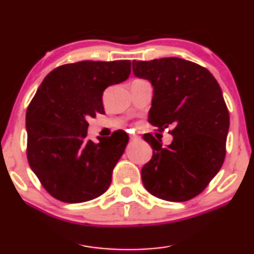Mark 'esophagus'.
I'll use <instances>...</instances> for the list:
<instances>
[{
	"instance_id": "1",
	"label": "esophagus",
	"mask_w": 254,
	"mask_h": 254,
	"mask_svg": "<svg viewBox=\"0 0 254 254\" xmlns=\"http://www.w3.org/2000/svg\"><path fill=\"white\" fill-rule=\"evenodd\" d=\"M130 140H131V141H138V140H140V137H139V135L131 134V135H130Z\"/></svg>"
}]
</instances>
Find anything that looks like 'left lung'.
I'll use <instances>...</instances> for the list:
<instances>
[{
    "instance_id": "8db88e82",
    "label": "left lung",
    "mask_w": 254,
    "mask_h": 254,
    "mask_svg": "<svg viewBox=\"0 0 254 254\" xmlns=\"http://www.w3.org/2000/svg\"><path fill=\"white\" fill-rule=\"evenodd\" d=\"M133 74L153 86L148 122L173 141L164 147L152 134L144 139L153 148L142 167V184L167 201H187L205 190L226 158L229 112L215 78L205 67L178 57L133 61Z\"/></svg>"
}]
</instances>
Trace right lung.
<instances>
[{"mask_svg": "<svg viewBox=\"0 0 254 254\" xmlns=\"http://www.w3.org/2000/svg\"><path fill=\"white\" fill-rule=\"evenodd\" d=\"M127 60L81 61L47 74L26 112L27 160L47 192L77 203L105 193L128 141L123 130L87 140V119L103 114V91L127 80Z\"/></svg>", "mask_w": 254, "mask_h": 254, "instance_id": "1", "label": "right lung"}]
</instances>
